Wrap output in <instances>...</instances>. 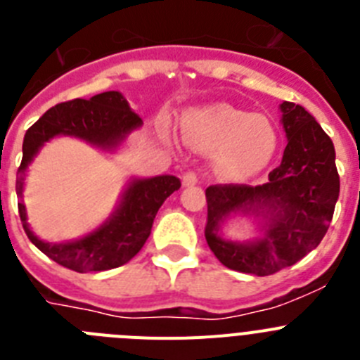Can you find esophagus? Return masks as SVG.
Segmentation results:
<instances>
[{
  "label": "esophagus",
  "mask_w": 360,
  "mask_h": 360,
  "mask_svg": "<svg viewBox=\"0 0 360 360\" xmlns=\"http://www.w3.org/2000/svg\"><path fill=\"white\" fill-rule=\"evenodd\" d=\"M182 184L184 186H196L198 184V174L195 173V171H186L182 176Z\"/></svg>",
  "instance_id": "obj_1"
}]
</instances>
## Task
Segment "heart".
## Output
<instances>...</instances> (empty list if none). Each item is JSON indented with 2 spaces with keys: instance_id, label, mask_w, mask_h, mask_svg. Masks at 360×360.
Segmentation results:
<instances>
[{
  "instance_id": "obj_1",
  "label": "heart",
  "mask_w": 360,
  "mask_h": 360,
  "mask_svg": "<svg viewBox=\"0 0 360 360\" xmlns=\"http://www.w3.org/2000/svg\"><path fill=\"white\" fill-rule=\"evenodd\" d=\"M186 139L202 151L216 153V165L227 176H250L274 157L278 135L269 119L229 104L191 111L184 120Z\"/></svg>"
}]
</instances>
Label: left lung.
<instances>
[{
	"label": "left lung",
	"mask_w": 360,
	"mask_h": 360,
	"mask_svg": "<svg viewBox=\"0 0 360 360\" xmlns=\"http://www.w3.org/2000/svg\"><path fill=\"white\" fill-rule=\"evenodd\" d=\"M281 111L288 144L266 184H216L205 189V240L221 265L245 274H276L303 259L328 231L339 198L332 139L303 106L283 103ZM234 210L270 214L266 236L247 244L224 240L219 221Z\"/></svg>",
	"instance_id": "8db88e82"
}]
</instances>
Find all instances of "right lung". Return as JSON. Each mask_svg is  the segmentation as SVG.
I'll return each mask as SVG.
<instances>
[{"mask_svg":"<svg viewBox=\"0 0 360 360\" xmlns=\"http://www.w3.org/2000/svg\"><path fill=\"white\" fill-rule=\"evenodd\" d=\"M141 124V117L128 106L119 91H104L91 98H73L56 104L25 133L23 160L15 178L18 198L21 200L23 196V173L27 165L52 136H79L90 144L110 149ZM180 186V178L171 174L135 180L110 221L88 236L70 243H44L34 236L27 225V212L21 202L18 203L19 218L28 240L50 259L75 272H101L128 263L144 247L158 209Z\"/></svg>","mask_w":360,"mask_h":360,"instance_id":"obj_1","label":"right lung"}]
</instances>
